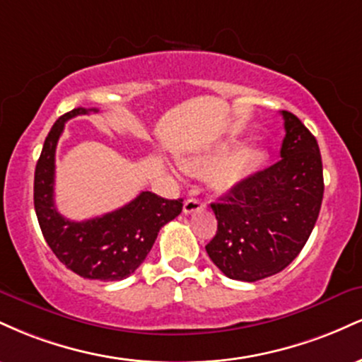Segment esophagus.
Wrapping results in <instances>:
<instances>
[{
	"label": "esophagus",
	"mask_w": 362,
	"mask_h": 362,
	"mask_svg": "<svg viewBox=\"0 0 362 362\" xmlns=\"http://www.w3.org/2000/svg\"><path fill=\"white\" fill-rule=\"evenodd\" d=\"M204 204H202L199 199H187L184 202V213L185 214H192V213H197L199 209H202Z\"/></svg>",
	"instance_id": "1"
}]
</instances>
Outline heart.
I'll use <instances>...</instances> for the list:
<instances>
[{"mask_svg":"<svg viewBox=\"0 0 362 362\" xmlns=\"http://www.w3.org/2000/svg\"><path fill=\"white\" fill-rule=\"evenodd\" d=\"M233 144H223L180 161L184 172L192 175H211V184L219 192H230L242 185L259 168L262 151L259 148H242L231 155Z\"/></svg>","mask_w":362,"mask_h":362,"instance_id":"1","label":"heart"}]
</instances>
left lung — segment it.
I'll return each mask as SVG.
<instances>
[{
	"mask_svg": "<svg viewBox=\"0 0 362 362\" xmlns=\"http://www.w3.org/2000/svg\"><path fill=\"white\" fill-rule=\"evenodd\" d=\"M281 114V160L211 204L218 231L206 252L230 279L255 282L288 267L308 242L322 207L317 139L296 115Z\"/></svg>",
	"mask_w": 362,
	"mask_h": 362,
	"instance_id": "1",
	"label": "left lung"
}]
</instances>
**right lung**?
<instances>
[{
	"label": "right lung",
	"mask_w": 362,
	"mask_h": 362,
	"mask_svg": "<svg viewBox=\"0 0 362 362\" xmlns=\"http://www.w3.org/2000/svg\"><path fill=\"white\" fill-rule=\"evenodd\" d=\"M98 109H73L54 122L35 167L34 206L40 230L54 255L85 279L122 281L143 264L158 233L182 213V199L141 192L134 201L100 218L69 221L54 204L56 146L64 124Z\"/></svg>",
	"instance_id": "1"
}]
</instances>
